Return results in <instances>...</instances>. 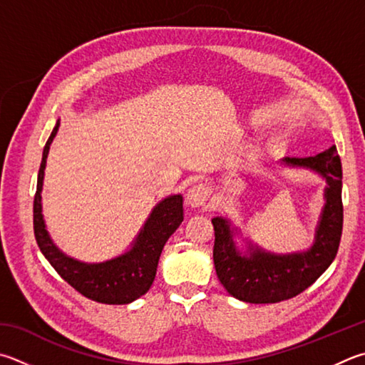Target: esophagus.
Returning <instances> with one entry per match:
<instances>
[{
  "instance_id": "34e87169",
  "label": "esophagus",
  "mask_w": 365,
  "mask_h": 365,
  "mask_svg": "<svg viewBox=\"0 0 365 365\" xmlns=\"http://www.w3.org/2000/svg\"><path fill=\"white\" fill-rule=\"evenodd\" d=\"M210 196V190L207 185L197 183L195 187H191L187 193V204L190 207H201L205 202H207Z\"/></svg>"
}]
</instances>
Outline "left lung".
I'll return each mask as SVG.
<instances>
[{"label":"left lung","instance_id":"obj_1","mask_svg":"<svg viewBox=\"0 0 365 365\" xmlns=\"http://www.w3.org/2000/svg\"><path fill=\"white\" fill-rule=\"evenodd\" d=\"M281 164L314 172L326 182L324 207L308 249L276 254L242 236L241 228L227 217H214V264L218 281L227 292L246 303H277L307 290L330 264L339 252L343 205L341 163L332 145L322 153L308 158H282ZM237 237L244 248L235 241Z\"/></svg>","mask_w":365,"mask_h":365}]
</instances>
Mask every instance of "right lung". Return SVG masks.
<instances>
[{"mask_svg":"<svg viewBox=\"0 0 365 365\" xmlns=\"http://www.w3.org/2000/svg\"><path fill=\"white\" fill-rule=\"evenodd\" d=\"M58 128H61V119H57L56 128L52 129L51 137L46 142L38 172L35 204H33V228H35L38 246L57 273L79 294L105 304L132 303L147 294L155 281L164 244L183 222V197L182 195H170L158 202L128 250L110 260L89 263L67 255L57 247L46 228L41 202L46 160Z\"/></svg>","mask_w":365,"mask_h":365,"instance_id":"add662e5","label":"right lung"}]
</instances>
